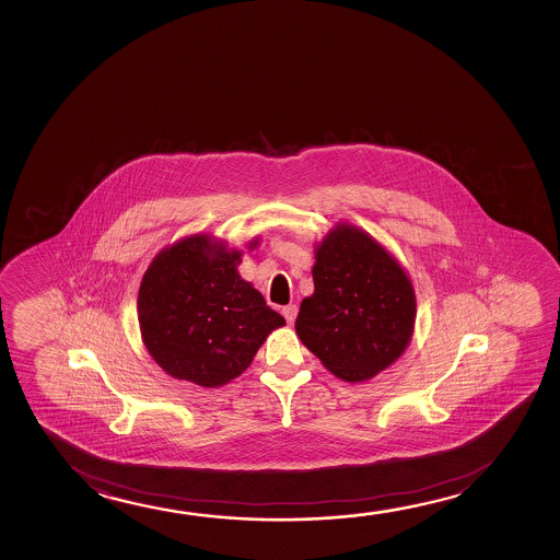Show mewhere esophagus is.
<instances>
[{"mask_svg":"<svg viewBox=\"0 0 560 560\" xmlns=\"http://www.w3.org/2000/svg\"><path fill=\"white\" fill-rule=\"evenodd\" d=\"M296 315H299V307L294 306V304L283 307V317L287 319V323H294Z\"/></svg>","mask_w":560,"mask_h":560,"instance_id":"esophagus-1","label":"esophagus"}]
</instances>
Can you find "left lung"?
Instances as JSON below:
<instances>
[{"label":"left lung","instance_id":"obj_1","mask_svg":"<svg viewBox=\"0 0 560 560\" xmlns=\"http://www.w3.org/2000/svg\"><path fill=\"white\" fill-rule=\"evenodd\" d=\"M312 276L314 294L294 327L332 375L360 383L398 360L413 335L415 292L375 238L338 225L317 248Z\"/></svg>","mask_w":560,"mask_h":560}]
</instances>
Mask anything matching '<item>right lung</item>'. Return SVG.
I'll return each instance as SVG.
<instances>
[{"label": "right lung", "mask_w": 560, "mask_h": 560, "mask_svg": "<svg viewBox=\"0 0 560 560\" xmlns=\"http://www.w3.org/2000/svg\"><path fill=\"white\" fill-rule=\"evenodd\" d=\"M241 253L195 235L162 250L139 287L141 337L168 375L214 388L241 375L284 325L238 276Z\"/></svg>", "instance_id": "add662e5"}]
</instances>
